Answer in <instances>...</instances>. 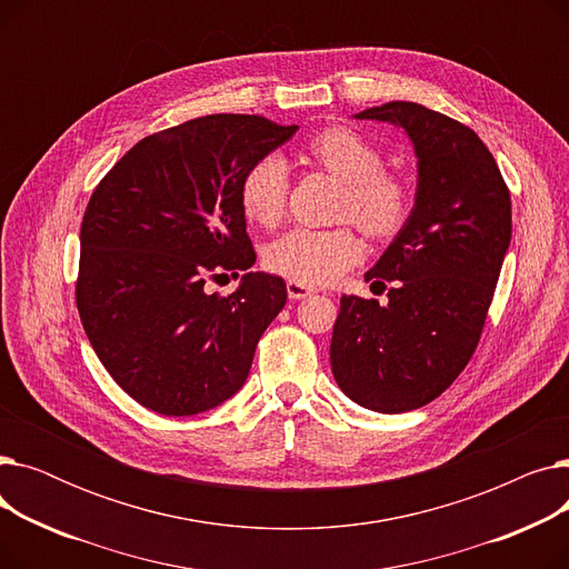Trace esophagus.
Instances as JSON below:
<instances>
[{
	"mask_svg": "<svg viewBox=\"0 0 569 569\" xmlns=\"http://www.w3.org/2000/svg\"><path fill=\"white\" fill-rule=\"evenodd\" d=\"M286 290H288L290 300H307V297H311L316 292L311 286H305L300 281H288Z\"/></svg>",
	"mask_w": 569,
	"mask_h": 569,
	"instance_id": "1",
	"label": "esophagus"
}]
</instances>
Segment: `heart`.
<instances>
[{
  "mask_svg": "<svg viewBox=\"0 0 569 569\" xmlns=\"http://www.w3.org/2000/svg\"><path fill=\"white\" fill-rule=\"evenodd\" d=\"M309 154L327 172L346 184L341 214L367 234L385 239L397 234L410 212L412 191L401 177L382 172L385 159L378 149L343 127L316 133ZM288 200V163L279 154L258 159L242 177L239 202L249 221L272 228L281 221ZM362 242L350 228H292L264 251L272 272L305 286H325L343 277L362 260Z\"/></svg>",
  "mask_w": 569,
  "mask_h": 569,
  "instance_id": "1",
  "label": "heart"
}]
</instances>
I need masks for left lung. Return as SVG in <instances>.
<instances>
[{
	"label": "left lung",
	"mask_w": 569,
	"mask_h": 569,
	"mask_svg": "<svg viewBox=\"0 0 569 569\" xmlns=\"http://www.w3.org/2000/svg\"><path fill=\"white\" fill-rule=\"evenodd\" d=\"M355 119L403 129L417 157L412 212L365 274L392 281L390 302L343 295L330 346L341 392L395 415L440 397L472 357L510 249L512 202L487 144L457 119L412 101Z\"/></svg>",
	"instance_id": "left-lung-1"
}]
</instances>
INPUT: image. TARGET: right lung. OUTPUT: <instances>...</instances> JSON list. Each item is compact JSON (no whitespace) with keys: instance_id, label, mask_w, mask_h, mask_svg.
Segmentation results:
<instances>
[{"instance_id":"right-lung-1","label":"right lung","mask_w":569,"mask_h":569,"mask_svg":"<svg viewBox=\"0 0 569 569\" xmlns=\"http://www.w3.org/2000/svg\"><path fill=\"white\" fill-rule=\"evenodd\" d=\"M260 114H207L147 136L94 189L80 228L76 302L101 365L168 417L217 408L247 382L288 292L249 272L244 172L295 136ZM246 277L219 298L207 278Z\"/></svg>"}]
</instances>
